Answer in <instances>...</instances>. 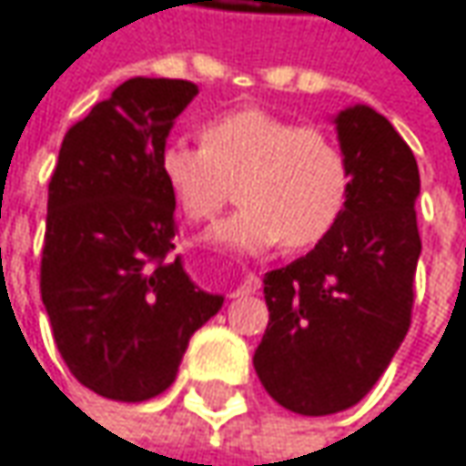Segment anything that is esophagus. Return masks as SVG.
I'll use <instances>...</instances> for the list:
<instances>
[{
  "label": "esophagus",
  "mask_w": 466,
  "mask_h": 466,
  "mask_svg": "<svg viewBox=\"0 0 466 466\" xmlns=\"http://www.w3.org/2000/svg\"><path fill=\"white\" fill-rule=\"evenodd\" d=\"M260 289V279L255 273H248L237 287H234V297H245V294H255Z\"/></svg>",
  "instance_id": "34e87169"
}]
</instances>
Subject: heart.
Returning <instances> with one entry per match:
<instances>
[{"label": "heart", "mask_w": 466, "mask_h": 466, "mask_svg": "<svg viewBox=\"0 0 466 466\" xmlns=\"http://www.w3.org/2000/svg\"><path fill=\"white\" fill-rule=\"evenodd\" d=\"M200 143L169 137L158 174L193 221H208L237 182L239 208L208 234L216 248L258 255L313 248L339 224L350 198V164L320 127H299L263 106H239L200 125Z\"/></svg>", "instance_id": "b5f03b06"}]
</instances>
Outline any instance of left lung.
Masks as SVG:
<instances>
[{"label": "left lung", "instance_id": "left-lung-1", "mask_svg": "<svg viewBox=\"0 0 466 466\" xmlns=\"http://www.w3.org/2000/svg\"><path fill=\"white\" fill-rule=\"evenodd\" d=\"M350 198L326 239L266 273L268 329L253 365L284 410L323 417L354 407L389 368L412 320L420 258L415 153L365 104L336 114Z\"/></svg>", "mask_w": 466, "mask_h": 466}]
</instances>
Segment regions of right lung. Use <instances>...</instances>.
Returning a JSON list of instances; mask_svg holds the SVG:
<instances>
[{"label":"right lung","instance_id":"obj_1","mask_svg":"<svg viewBox=\"0 0 466 466\" xmlns=\"http://www.w3.org/2000/svg\"><path fill=\"white\" fill-rule=\"evenodd\" d=\"M195 96L190 80H125L67 130L51 174L41 299L70 373L114 401L167 391L224 305L169 260L177 200L156 167Z\"/></svg>","mask_w":466,"mask_h":466}]
</instances>
